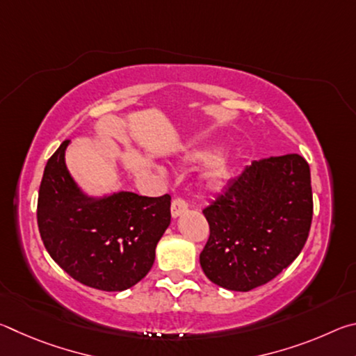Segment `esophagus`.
I'll list each match as a JSON object with an SVG mask.
<instances>
[{
    "label": "esophagus",
    "instance_id": "obj_1",
    "mask_svg": "<svg viewBox=\"0 0 356 356\" xmlns=\"http://www.w3.org/2000/svg\"><path fill=\"white\" fill-rule=\"evenodd\" d=\"M186 210H188V204H186V201L180 200V197H177V200L172 201V204H171V215H172V218H177V216L185 213Z\"/></svg>",
    "mask_w": 356,
    "mask_h": 356
}]
</instances>
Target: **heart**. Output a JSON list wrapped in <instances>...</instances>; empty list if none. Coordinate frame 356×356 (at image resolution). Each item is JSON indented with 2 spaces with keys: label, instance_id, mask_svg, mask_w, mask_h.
<instances>
[{
  "label": "heart",
  "instance_id": "b5f03b06",
  "mask_svg": "<svg viewBox=\"0 0 356 356\" xmlns=\"http://www.w3.org/2000/svg\"><path fill=\"white\" fill-rule=\"evenodd\" d=\"M213 156V152L209 149H196L186 156V161L190 163H200L207 161ZM232 165L226 155H218L210 161L206 172L202 174V184L209 191H221L226 188L227 184L232 179Z\"/></svg>",
  "mask_w": 356,
  "mask_h": 356
}]
</instances>
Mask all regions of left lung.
Wrapping results in <instances>:
<instances>
[{
	"instance_id": "obj_1",
	"label": "left lung",
	"mask_w": 356,
	"mask_h": 356,
	"mask_svg": "<svg viewBox=\"0 0 356 356\" xmlns=\"http://www.w3.org/2000/svg\"><path fill=\"white\" fill-rule=\"evenodd\" d=\"M202 213L210 227L200 256L207 278L237 292L262 286L289 267L308 240V161L298 154L254 161Z\"/></svg>"
}]
</instances>
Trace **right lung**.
I'll use <instances>...</instances> for the list:
<instances>
[{"label":"right lung","mask_w":356,"mask_h":356,"mask_svg":"<svg viewBox=\"0 0 356 356\" xmlns=\"http://www.w3.org/2000/svg\"><path fill=\"white\" fill-rule=\"evenodd\" d=\"M69 140L47 161L38 226L48 254L72 278L106 292L125 291L149 273L171 222V196L118 191L94 197L65 166Z\"/></svg>","instance_id":"obj_1"}]
</instances>
